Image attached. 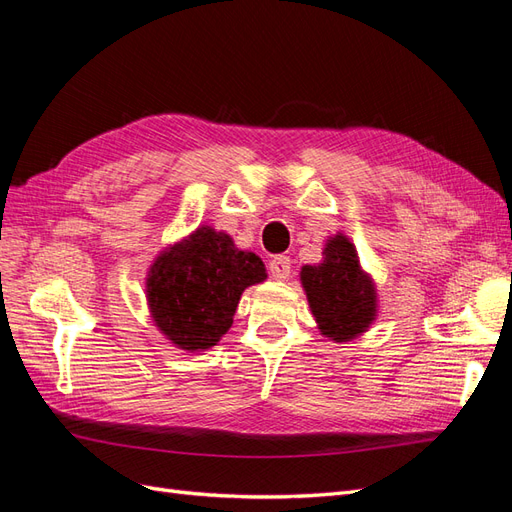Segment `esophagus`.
I'll use <instances>...</instances> for the list:
<instances>
[{"label": "esophagus", "mask_w": 512, "mask_h": 512, "mask_svg": "<svg viewBox=\"0 0 512 512\" xmlns=\"http://www.w3.org/2000/svg\"><path fill=\"white\" fill-rule=\"evenodd\" d=\"M290 269H292V267H290V258H288V256H275V258L269 262V273H271L273 280H277V282L288 280Z\"/></svg>", "instance_id": "34e87169"}]
</instances>
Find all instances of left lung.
<instances>
[{
    "label": "left lung",
    "mask_w": 512,
    "mask_h": 512,
    "mask_svg": "<svg viewBox=\"0 0 512 512\" xmlns=\"http://www.w3.org/2000/svg\"><path fill=\"white\" fill-rule=\"evenodd\" d=\"M301 284L320 333L337 344L363 335L378 316L376 284L344 232L324 243L320 265L301 267Z\"/></svg>",
    "instance_id": "obj_1"
}]
</instances>
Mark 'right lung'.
Masks as SVG:
<instances>
[{
  "instance_id": "add662e5",
  "label": "right lung",
  "mask_w": 512,
  "mask_h": 512,
  "mask_svg": "<svg viewBox=\"0 0 512 512\" xmlns=\"http://www.w3.org/2000/svg\"><path fill=\"white\" fill-rule=\"evenodd\" d=\"M267 280L254 252L230 235L198 226L164 247L147 271V305L160 333L185 352H205L228 333L247 286Z\"/></svg>"
}]
</instances>
